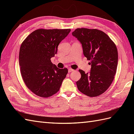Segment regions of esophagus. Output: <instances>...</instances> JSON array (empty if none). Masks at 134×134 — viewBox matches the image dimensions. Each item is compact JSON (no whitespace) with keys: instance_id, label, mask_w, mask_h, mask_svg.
Segmentation results:
<instances>
[{"instance_id":"obj_1","label":"esophagus","mask_w":134,"mask_h":134,"mask_svg":"<svg viewBox=\"0 0 134 134\" xmlns=\"http://www.w3.org/2000/svg\"><path fill=\"white\" fill-rule=\"evenodd\" d=\"M74 71V70H73V69H72L71 68H69L68 69V72H72V71Z\"/></svg>"}]
</instances>
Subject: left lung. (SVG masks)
Returning <instances> with one entry per match:
<instances>
[{
    "label": "left lung",
    "mask_w": 134,
    "mask_h": 134,
    "mask_svg": "<svg viewBox=\"0 0 134 134\" xmlns=\"http://www.w3.org/2000/svg\"><path fill=\"white\" fill-rule=\"evenodd\" d=\"M72 35L82 44L83 54L91 65L87 73L79 70L82 76L76 82L77 87L89 97L98 96L114 79L118 63L117 47L107 34L97 29L77 28Z\"/></svg>",
    "instance_id": "1"
}]
</instances>
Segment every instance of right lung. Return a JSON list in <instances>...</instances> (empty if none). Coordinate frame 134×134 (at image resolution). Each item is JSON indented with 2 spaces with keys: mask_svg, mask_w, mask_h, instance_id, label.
<instances>
[{
  "mask_svg": "<svg viewBox=\"0 0 134 134\" xmlns=\"http://www.w3.org/2000/svg\"><path fill=\"white\" fill-rule=\"evenodd\" d=\"M70 29H39L27 36L20 47L19 64L24 82L37 96L48 97L57 93L68 70L51 62L61 41Z\"/></svg>",
  "mask_w": 134,
  "mask_h": 134,
  "instance_id": "right-lung-1",
  "label": "right lung"
}]
</instances>
